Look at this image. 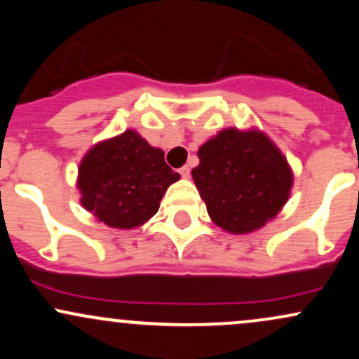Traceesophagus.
<instances>
[{"mask_svg": "<svg viewBox=\"0 0 359 359\" xmlns=\"http://www.w3.org/2000/svg\"><path fill=\"white\" fill-rule=\"evenodd\" d=\"M179 174L182 175L184 179H189V177H191V168H189V165H184V167L179 170Z\"/></svg>", "mask_w": 359, "mask_h": 359, "instance_id": "obj_1", "label": "esophagus"}]
</instances>
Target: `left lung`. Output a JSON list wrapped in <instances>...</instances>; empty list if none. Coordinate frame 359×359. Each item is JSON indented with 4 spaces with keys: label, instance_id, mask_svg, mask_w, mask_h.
<instances>
[{
    "label": "left lung",
    "instance_id": "1",
    "mask_svg": "<svg viewBox=\"0 0 359 359\" xmlns=\"http://www.w3.org/2000/svg\"><path fill=\"white\" fill-rule=\"evenodd\" d=\"M197 155L201 163L192 179L211 219L226 231H255L287 203L292 172L259 131L224 130Z\"/></svg>",
    "mask_w": 359,
    "mask_h": 359
}]
</instances>
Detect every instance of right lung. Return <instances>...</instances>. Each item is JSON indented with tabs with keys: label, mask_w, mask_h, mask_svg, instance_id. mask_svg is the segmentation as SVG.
<instances>
[{
	"label": "right lung",
	"mask_w": 359,
	"mask_h": 359,
	"mask_svg": "<svg viewBox=\"0 0 359 359\" xmlns=\"http://www.w3.org/2000/svg\"><path fill=\"white\" fill-rule=\"evenodd\" d=\"M179 179L162 150L128 130L84 156L79 168L81 203L111 228L130 229L158 211L167 187Z\"/></svg>",
	"instance_id": "right-lung-1"
}]
</instances>
